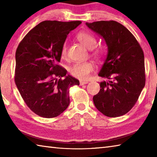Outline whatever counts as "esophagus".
<instances>
[{"label":"esophagus","instance_id":"esophagus-1","mask_svg":"<svg viewBox=\"0 0 157 157\" xmlns=\"http://www.w3.org/2000/svg\"><path fill=\"white\" fill-rule=\"evenodd\" d=\"M88 82L87 81H80V85H83L85 84H87Z\"/></svg>","mask_w":157,"mask_h":157}]
</instances>
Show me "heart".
<instances>
[{
    "instance_id": "heart-1",
    "label": "heart",
    "mask_w": 157,
    "mask_h": 157,
    "mask_svg": "<svg viewBox=\"0 0 157 157\" xmlns=\"http://www.w3.org/2000/svg\"><path fill=\"white\" fill-rule=\"evenodd\" d=\"M76 39L82 46L88 49H92V55L97 59H100L105 54L102 47H97V40L94 35L88 31H81L76 35ZM67 54V44L64 43L61 49V55L65 57ZM94 70V64L91 61L81 62L73 64L70 67V73L74 77L80 80H86Z\"/></svg>"
}]
</instances>
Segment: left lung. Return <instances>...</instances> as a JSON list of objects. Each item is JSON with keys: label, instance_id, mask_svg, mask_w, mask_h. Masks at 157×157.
I'll list each match as a JSON object with an SVG mask.
<instances>
[{"label": "left lung", "instance_id": "8db88e82", "mask_svg": "<svg viewBox=\"0 0 157 157\" xmlns=\"http://www.w3.org/2000/svg\"><path fill=\"white\" fill-rule=\"evenodd\" d=\"M86 25L104 38L108 46L98 76L109 80L100 82L101 89L94 96V103L106 116H121L133 107L146 83L143 50L134 35L116 21Z\"/></svg>", "mask_w": 157, "mask_h": 157}]
</instances>
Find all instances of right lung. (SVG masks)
<instances>
[{
  "mask_svg": "<svg viewBox=\"0 0 157 157\" xmlns=\"http://www.w3.org/2000/svg\"><path fill=\"white\" fill-rule=\"evenodd\" d=\"M81 23L45 20L17 46L15 83L26 105L40 117L52 118L63 113L70 104V88L79 85L57 63L67 35Z\"/></svg>",
  "mask_w": 157,
  "mask_h": 157,
  "instance_id": "right-lung-1",
  "label": "right lung"
}]
</instances>
